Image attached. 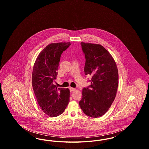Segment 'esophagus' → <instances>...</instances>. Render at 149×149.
<instances>
[{
  "label": "esophagus",
  "mask_w": 149,
  "mask_h": 149,
  "mask_svg": "<svg viewBox=\"0 0 149 149\" xmlns=\"http://www.w3.org/2000/svg\"><path fill=\"white\" fill-rule=\"evenodd\" d=\"M70 90L71 92H74V91H75L76 90V89H75V88H71V87H70Z\"/></svg>",
  "instance_id": "34e87169"
}]
</instances>
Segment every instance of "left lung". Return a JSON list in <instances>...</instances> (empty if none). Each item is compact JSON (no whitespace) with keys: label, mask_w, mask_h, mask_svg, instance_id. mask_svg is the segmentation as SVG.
Returning <instances> with one entry per match:
<instances>
[{"label":"left lung","mask_w":149,"mask_h":149,"mask_svg":"<svg viewBox=\"0 0 149 149\" xmlns=\"http://www.w3.org/2000/svg\"><path fill=\"white\" fill-rule=\"evenodd\" d=\"M85 55L84 72L91 75V84L84 88L79 102L88 116L97 118L106 113L116 95L118 72L116 64L108 51L100 45L81 42Z\"/></svg>","instance_id":"obj_1"}]
</instances>
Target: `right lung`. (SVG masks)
<instances>
[{"mask_svg":"<svg viewBox=\"0 0 149 149\" xmlns=\"http://www.w3.org/2000/svg\"><path fill=\"white\" fill-rule=\"evenodd\" d=\"M70 45V42L51 43L41 52L34 64L33 89L41 109L50 117L61 114L69 102V89L57 88L54 82L60 57Z\"/></svg>","mask_w":149,"mask_h":149,"instance_id":"obj_1","label":"right lung"}]
</instances>
